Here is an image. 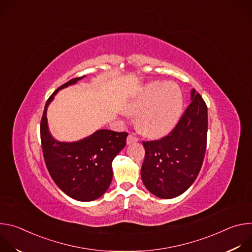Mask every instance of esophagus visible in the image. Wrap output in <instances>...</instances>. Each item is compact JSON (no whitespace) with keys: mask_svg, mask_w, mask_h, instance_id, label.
<instances>
[{"mask_svg":"<svg viewBox=\"0 0 252 252\" xmlns=\"http://www.w3.org/2000/svg\"><path fill=\"white\" fill-rule=\"evenodd\" d=\"M137 141H138V138L136 136H134L133 134H129L126 138L127 145H131V143H134V142H137Z\"/></svg>","mask_w":252,"mask_h":252,"instance_id":"esophagus-1","label":"esophagus"}]
</instances>
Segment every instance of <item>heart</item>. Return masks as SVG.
I'll return each mask as SVG.
<instances>
[{
    "label": "heart",
    "mask_w": 252,
    "mask_h": 252,
    "mask_svg": "<svg viewBox=\"0 0 252 252\" xmlns=\"http://www.w3.org/2000/svg\"><path fill=\"white\" fill-rule=\"evenodd\" d=\"M184 98L172 82H154L143 88L127 104L126 111L136 116V128L143 135L159 137L168 133L183 113Z\"/></svg>",
    "instance_id": "heart-1"
}]
</instances>
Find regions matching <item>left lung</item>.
<instances>
[{"mask_svg":"<svg viewBox=\"0 0 252 252\" xmlns=\"http://www.w3.org/2000/svg\"><path fill=\"white\" fill-rule=\"evenodd\" d=\"M191 102L170 133L142 141L146 157L140 175L147 189L159 198L183 194L193 184L202 165L207 137V106L193 89Z\"/></svg>","mask_w":252,"mask_h":252,"instance_id":"8db88e82","label":"left lung"}]
</instances>
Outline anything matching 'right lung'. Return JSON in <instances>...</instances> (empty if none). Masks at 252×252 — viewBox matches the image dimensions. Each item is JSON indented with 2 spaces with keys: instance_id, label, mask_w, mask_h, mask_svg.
I'll return each mask as SVG.
<instances>
[{
  "instance_id": "right-lung-1",
  "label": "right lung",
  "mask_w": 252,
  "mask_h": 252,
  "mask_svg": "<svg viewBox=\"0 0 252 252\" xmlns=\"http://www.w3.org/2000/svg\"><path fill=\"white\" fill-rule=\"evenodd\" d=\"M86 76L61 86L46 102L41 121V141L47 168L56 185L69 197L92 201L100 197L113 179V160L126 147V132L97 129L77 141H59L48 126L47 110L59 91Z\"/></svg>"
}]
</instances>
